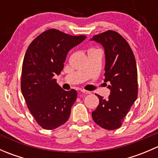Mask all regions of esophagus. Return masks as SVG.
<instances>
[{"label": "esophagus", "instance_id": "1", "mask_svg": "<svg viewBox=\"0 0 158 158\" xmlns=\"http://www.w3.org/2000/svg\"><path fill=\"white\" fill-rule=\"evenodd\" d=\"M80 92H82V93H83V94H90L91 93V92H89V91L84 90V89H81Z\"/></svg>", "mask_w": 158, "mask_h": 158}]
</instances>
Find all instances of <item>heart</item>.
<instances>
[{"mask_svg":"<svg viewBox=\"0 0 158 158\" xmlns=\"http://www.w3.org/2000/svg\"><path fill=\"white\" fill-rule=\"evenodd\" d=\"M95 50H96V49H90V50H89V52H90V51H95Z\"/></svg>","mask_w":158,"mask_h":158,"instance_id":"obj_1","label":"heart"}]
</instances>
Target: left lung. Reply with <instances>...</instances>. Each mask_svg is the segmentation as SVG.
Listing matches in <instances>:
<instances>
[{"label":"left lung","mask_w":158,"mask_h":158,"mask_svg":"<svg viewBox=\"0 0 158 158\" xmlns=\"http://www.w3.org/2000/svg\"><path fill=\"white\" fill-rule=\"evenodd\" d=\"M90 40L100 44L106 55L104 82L109 85V98L96 95L99 104L92 112L94 122L102 128L114 130L122 122L138 96V72L135 56L126 40L117 32L108 30Z\"/></svg>","instance_id":"left-lung-1"}]
</instances>
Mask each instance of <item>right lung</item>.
Segmentation results:
<instances>
[{
  "label": "right lung",
  "instance_id": "obj_1",
  "mask_svg": "<svg viewBox=\"0 0 158 158\" xmlns=\"http://www.w3.org/2000/svg\"><path fill=\"white\" fill-rule=\"evenodd\" d=\"M85 38L50 29L35 38L25 53L22 94L30 113L43 128L55 129L69 119L77 92L75 89L63 90L54 76L60 75L63 69L70 49Z\"/></svg>",
  "mask_w": 158,
  "mask_h": 158
}]
</instances>
